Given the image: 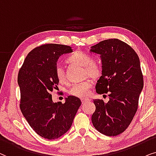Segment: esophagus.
<instances>
[{
    "mask_svg": "<svg viewBox=\"0 0 156 156\" xmlns=\"http://www.w3.org/2000/svg\"><path fill=\"white\" fill-rule=\"evenodd\" d=\"M90 101V100L88 99V98H82V99H81V102H82V103H86V102H88V101Z\"/></svg>",
    "mask_w": 156,
    "mask_h": 156,
    "instance_id": "1",
    "label": "esophagus"
}]
</instances>
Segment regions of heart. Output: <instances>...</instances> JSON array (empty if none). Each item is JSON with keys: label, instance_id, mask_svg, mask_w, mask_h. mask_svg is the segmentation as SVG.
Instances as JSON below:
<instances>
[{"label": "heart", "instance_id": "heart-1", "mask_svg": "<svg viewBox=\"0 0 156 156\" xmlns=\"http://www.w3.org/2000/svg\"><path fill=\"white\" fill-rule=\"evenodd\" d=\"M70 63L84 67V73L91 78H96L102 73V67L99 63L93 61V58L84 52L78 51L72 54L68 58ZM55 76L58 80L61 83L66 82L65 73L61 66L58 65L55 70ZM93 86V81L87 79L84 81L76 83L69 90V93L73 96L78 98H86L90 93V89Z\"/></svg>", "mask_w": 156, "mask_h": 156}]
</instances>
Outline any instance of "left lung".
I'll return each instance as SVG.
<instances>
[{
  "label": "left lung",
  "mask_w": 156,
  "mask_h": 156,
  "mask_svg": "<svg viewBox=\"0 0 156 156\" xmlns=\"http://www.w3.org/2000/svg\"><path fill=\"white\" fill-rule=\"evenodd\" d=\"M101 55L102 76L95 86L98 94L109 93V101L95 99L91 120L95 129L108 136L126 130L136 114L143 87L140 60L136 51L119 39H108L91 46Z\"/></svg>",
  "instance_id": "obj_1"
}]
</instances>
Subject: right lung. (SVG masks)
<instances>
[{"label": "right lung", "mask_w": 156, "mask_h": 156, "mask_svg": "<svg viewBox=\"0 0 156 156\" xmlns=\"http://www.w3.org/2000/svg\"><path fill=\"white\" fill-rule=\"evenodd\" d=\"M72 51L68 45H41L28 54L18 72L20 111L33 130L48 140L59 138L70 129L81 105L80 100L73 95L64 103H53L50 93L59 82L55 73L58 59Z\"/></svg>", "instance_id": "1"}]
</instances>
